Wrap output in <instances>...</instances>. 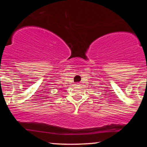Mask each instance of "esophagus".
I'll return each instance as SVG.
<instances>
[{
	"mask_svg": "<svg viewBox=\"0 0 147 147\" xmlns=\"http://www.w3.org/2000/svg\"><path fill=\"white\" fill-rule=\"evenodd\" d=\"M77 86H79V84H77Z\"/></svg>",
	"mask_w": 147,
	"mask_h": 147,
	"instance_id": "obj_1",
	"label": "esophagus"
}]
</instances>
